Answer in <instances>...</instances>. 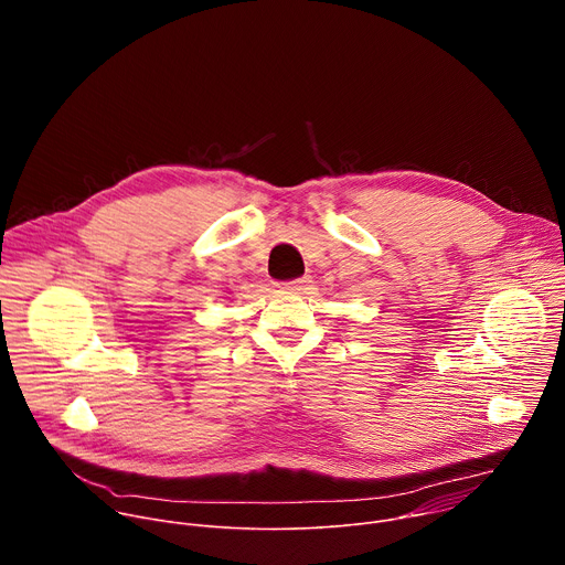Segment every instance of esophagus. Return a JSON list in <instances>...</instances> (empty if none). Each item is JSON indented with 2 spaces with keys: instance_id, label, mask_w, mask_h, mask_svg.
Segmentation results:
<instances>
[{
  "instance_id": "1",
  "label": "esophagus",
  "mask_w": 565,
  "mask_h": 565,
  "mask_svg": "<svg viewBox=\"0 0 565 565\" xmlns=\"http://www.w3.org/2000/svg\"><path fill=\"white\" fill-rule=\"evenodd\" d=\"M308 284H310V277H297V279H292V281H286L284 286L290 288V290H306Z\"/></svg>"
}]
</instances>
